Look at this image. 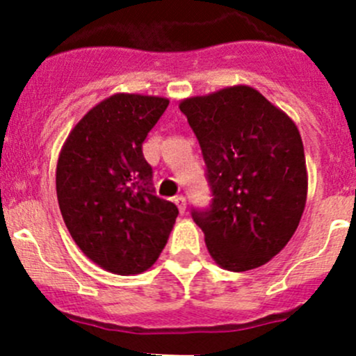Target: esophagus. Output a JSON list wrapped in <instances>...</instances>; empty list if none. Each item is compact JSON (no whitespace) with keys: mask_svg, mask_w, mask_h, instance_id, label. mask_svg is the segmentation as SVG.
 I'll list each match as a JSON object with an SVG mask.
<instances>
[{"mask_svg":"<svg viewBox=\"0 0 356 356\" xmlns=\"http://www.w3.org/2000/svg\"><path fill=\"white\" fill-rule=\"evenodd\" d=\"M174 202H175V205H177L179 212H181V213H184V212H186V198H184V196H182V195L175 196V198H174Z\"/></svg>","mask_w":356,"mask_h":356,"instance_id":"1","label":"esophagus"}]
</instances>
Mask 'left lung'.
Segmentation results:
<instances>
[{"mask_svg":"<svg viewBox=\"0 0 356 356\" xmlns=\"http://www.w3.org/2000/svg\"><path fill=\"white\" fill-rule=\"evenodd\" d=\"M202 147L212 205L193 210L213 261L248 271L271 261L301 220L305 147L289 115L247 85L181 101Z\"/></svg>","mask_w":356,"mask_h":356,"instance_id":"left-lung-1","label":"left lung"}]
</instances>
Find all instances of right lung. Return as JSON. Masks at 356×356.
<instances>
[{"label":"right lung","mask_w":356,"mask_h":356,"mask_svg":"<svg viewBox=\"0 0 356 356\" xmlns=\"http://www.w3.org/2000/svg\"><path fill=\"white\" fill-rule=\"evenodd\" d=\"M168 99L115 94L69 132L57 161L62 219L86 257L115 275L149 270L179 210L154 195L143 143Z\"/></svg>","instance_id":"right-lung-1"}]
</instances>
